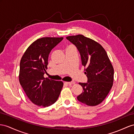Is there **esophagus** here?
<instances>
[{
    "label": "esophagus",
    "mask_w": 134,
    "mask_h": 134,
    "mask_svg": "<svg viewBox=\"0 0 134 134\" xmlns=\"http://www.w3.org/2000/svg\"><path fill=\"white\" fill-rule=\"evenodd\" d=\"M66 84H68V85H72V84H74L75 83V81H71V82H66Z\"/></svg>",
    "instance_id": "obj_1"
}]
</instances>
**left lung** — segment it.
<instances>
[{
    "label": "left lung",
    "mask_w": 134,
    "mask_h": 134,
    "mask_svg": "<svg viewBox=\"0 0 134 134\" xmlns=\"http://www.w3.org/2000/svg\"><path fill=\"white\" fill-rule=\"evenodd\" d=\"M66 38L76 47L82 65L86 67L87 83H79L83 91L77 100L91 106L100 104L109 93L114 79V69L107 53L100 44L83 35Z\"/></svg>",
    "instance_id": "obj_1"
}]
</instances>
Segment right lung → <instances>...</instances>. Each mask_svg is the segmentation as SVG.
<instances>
[{
	"instance_id": "right-lung-1",
	"label": "right lung",
	"mask_w": 134,
	"mask_h": 134,
	"mask_svg": "<svg viewBox=\"0 0 134 134\" xmlns=\"http://www.w3.org/2000/svg\"><path fill=\"white\" fill-rule=\"evenodd\" d=\"M63 37H43L26 49L20 63L19 81L27 96L36 105L47 107L59 96L63 83L44 78L49 55Z\"/></svg>"
}]
</instances>
